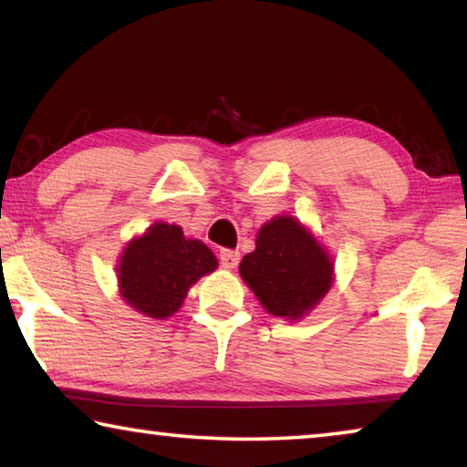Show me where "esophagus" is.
<instances>
[{
	"mask_svg": "<svg viewBox=\"0 0 467 467\" xmlns=\"http://www.w3.org/2000/svg\"><path fill=\"white\" fill-rule=\"evenodd\" d=\"M239 259H241L239 251H233V249L220 251V264H223V267H226V270H234V267L239 265Z\"/></svg>",
	"mask_w": 467,
	"mask_h": 467,
	"instance_id": "obj_1",
	"label": "esophagus"
}]
</instances>
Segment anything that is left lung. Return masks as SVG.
<instances>
[{
    "label": "left lung",
    "instance_id": "1",
    "mask_svg": "<svg viewBox=\"0 0 467 467\" xmlns=\"http://www.w3.org/2000/svg\"><path fill=\"white\" fill-rule=\"evenodd\" d=\"M239 274L267 313L300 321L334 284V259L298 218L278 214L259 228Z\"/></svg>",
    "mask_w": 467,
    "mask_h": 467
}]
</instances>
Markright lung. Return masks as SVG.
Masks as SVG:
<instances>
[{
  "mask_svg": "<svg viewBox=\"0 0 467 467\" xmlns=\"http://www.w3.org/2000/svg\"><path fill=\"white\" fill-rule=\"evenodd\" d=\"M218 267V259L200 239H187L179 224L158 220L133 236L117 264L119 295L133 311L150 319H169L189 288Z\"/></svg>",
  "mask_w": 467,
  "mask_h": 467,
  "instance_id": "add662e5",
  "label": "right lung"
}]
</instances>
